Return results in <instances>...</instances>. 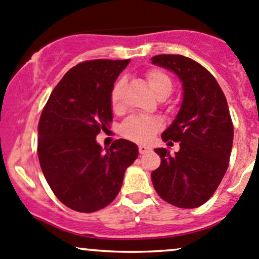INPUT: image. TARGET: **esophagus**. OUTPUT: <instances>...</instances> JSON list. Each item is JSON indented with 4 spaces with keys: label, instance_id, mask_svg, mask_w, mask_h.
Instances as JSON below:
<instances>
[{
    "label": "esophagus",
    "instance_id": "esophagus-1",
    "mask_svg": "<svg viewBox=\"0 0 259 259\" xmlns=\"http://www.w3.org/2000/svg\"><path fill=\"white\" fill-rule=\"evenodd\" d=\"M150 150H151L150 146L144 145V144H140L139 145V153L140 154H145V153H148V151H150Z\"/></svg>",
    "mask_w": 259,
    "mask_h": 259
}]
</instances>
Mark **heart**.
Returning <instances> with one entry per match:
<instances>
[{"label": "heart", "mask_w": 259, "mask_h": 259, "mask_svg": "<svg viewBox=\"0 0 259 259\" xmlns=\"http://www.w3.org/2000/svg\"><path fill=\"white\" fill-rule=\"evenodd\" d=\"M146 81L155 95L163 91H171V80L168 75L159 69H153L146 74ZM122 82L119 81L111 91V106L115 111L122 108L121 103ZM161 121L154 116H132L122 124L121 132L124 137L134 142H148L160 129Z\"/></svg>", "instance_id": "b5f03b06"}]
</instances>
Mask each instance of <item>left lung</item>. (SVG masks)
I'll list each match as a JSON object with an SVG mask.
<instances>
[{"mask_svg":"<svg viewBox=\"0 0 259 259\" xmlns=\"http://www.w3.org/2000/svg\"><path fill=\"white\" fill-rule=\"evenodd\" d=\"M156 66L173 71L183 88L176 119L161 139L179 142V151L156 148L161 163L151 173L154 189L161 199L179 208L204 204L221 184L231 158L233 124L227 99L207 69L182 55L151 57Z\"/></svg>","mask_w":259,"mask_h":259,"instance_id":"obj_1","label":"left lung"}]
</instances>
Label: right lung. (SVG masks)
<instances>
[{"instance_id":"obj_1","label":"right lung","mask_w":259,"mask_h":259,"mask_svg":"<svg viewBox=\"0 0 259 259\" xmlns=\"http://www.w3.org/2000/svg\"><path fill=\"white\" fill-rule=\"evenodd\" d=\"M130 60H91L65 74L52 90L38 122L37 154L57 199L81 213L103 209L115 199L138 146L125 139L110 148L96 135L113 120L111 91Z\"/></svg>"}]
</instances>
